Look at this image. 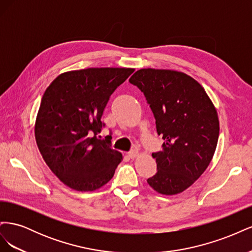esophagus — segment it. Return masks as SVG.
Segmentation results:
<instances>
[{
	"instance_id": "obj_1",
	"label": "esophagus",
	"mask_w": 252,
	"mask_h": 252,
	"mask_svg": "<svg viewBox=\"0 0 252 252\" xmlns=\"http://www.w3.org/2000/svg\"><path fill=\"white\" fill-rule=\"evenodd\" d=\"M128 156H129V158H135L136 157L139 156V151L136 150V149H133L130 152H128Z\"/></svg>"
}]
</instances>
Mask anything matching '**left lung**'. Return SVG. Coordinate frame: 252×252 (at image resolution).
Instances as JSON below:
<instances>
[{"label":"left lung","mask_w":252,"mask_h":252,"mask_svg":"<svg viewBox=\"0 0 252 252\" xmlns=\"http://www.w3.org/2000/svg\"><path fill=\"white\" fill-rule=\"evenodd\" d=\"M129 82L146 96L164 140L163 151L152 154L158 171L147 183L165 195L185 191L215 155L220 133L215 105L199 82L181 71L143 68Z\"/></svg>","instance_id":"left-lung-1"}]
</instances>
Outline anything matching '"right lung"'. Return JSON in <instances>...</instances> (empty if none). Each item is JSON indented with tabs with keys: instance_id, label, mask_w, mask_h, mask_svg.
Masks as SVG:
<instances>
[{
	"instance_id": "right-lung-1",
	"label": "right lung",
	"mask_w": 252,
	"mask_h": 252,
	"mask_svg": "<svg viewBox=\"0 0 252 252\" xmlns=\"http://www.w3.org/2000/svg\"><path fill=\"white\" fill-rule=\"evenodd\" d=\"M133 68H87L61 73L46 88L34 123L45 163L66 186L94 191L112 179L121 152L98 140L110 95Z\"/></svg>"
}]
</instances>
